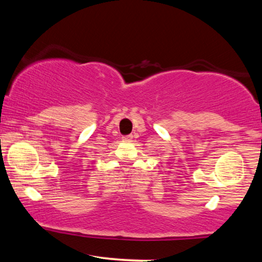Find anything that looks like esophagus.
<instances>
[{
    "mask_svg": "<svg viewBox=\"0 0 262 262\" xmlns=\"http://www.w3.org/2000/svg\"><path fill=\"white\" fill-rule=\"evenodd\" d=\"M132 139H133V135H127V136L123 137V140H126V141H129Z\"/></svg>",
    "mask_w": 262,
    "mask_h": 262,
    "instance_id": "esophagus-1",
    "label": "esophagus"
}]
</instances>
